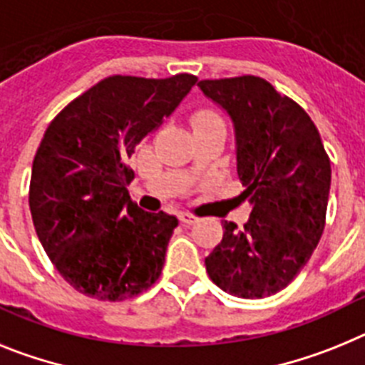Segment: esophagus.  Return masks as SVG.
Listing matches in <instances>:
<instances>
[{"label":"esophagus","instance_id":"esophagus-1","mask_svg":"<svg viewBox=\"0 0 365 365\" xmlns=\"http://www.w3.org/2000/svg\"><path fill=\"white\" fill-rule=\"evenodd\" d=\"M180 222H182L183 226H192V224L198 222V218L191 213H180Z\"/></svg>","mask_w":365,"mask_h":365}]
</instances>
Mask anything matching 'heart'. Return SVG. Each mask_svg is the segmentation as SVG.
I'll use <instances>...</instances> for the list:
<instances>
[{
  "instance_id": "1",
  "label": "heart",
  "mask_w": 365,
  "mask_h": 365,
  "mask_svg": "<svg viewBox=\"0 0 365 365\" xmlns=\"http://www.w3.org/2000/svg\"><path fill=\"white\" fill-rule=\"evenodd\" d=\"M192 126H204V125H213V123H222L220 117L213 112V110H198L195 115L191 117Z\"/></svg>"
}]
</instances>
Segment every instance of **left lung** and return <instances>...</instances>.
<instances>
[{
	"mask_svg": "<svg viewBox=\"0 0 365 365\" xmlns=\"http://www.w3.org/2000/svg\"><path fill=\"white\" fill-rule=\"evenodd\" d=\"M198 86L233 123L240 198L252 205L242 230L224 222L205 270L237 297L274 296L292 283L322 239L331 161L309 113L264 78L244 75Z\"/></svg>",
	"mask_w": 365,
	"mask_h": 365,
	"instance_id": "obj_1",
	"label": "left lung"
}]
</instances>
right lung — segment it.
<instances>
[{
    "label": "right lung",
    "mask_w": 365,
    "mask_h": 365,
    "mask_svg": "<svg viewBox=\"0 0 365 365\" xmlns=\"http://www.w3.org/2000/svg\"><path fill=\"white\" fill-rule=\"evenodd\" d=\"M198 78L113 75L58 113L33 161L29 207L58 274L101 301L134 297L156 283L178 218L130 200L126 160Z\"/></svg>",
    "instance_id": "right-lung-1"
}]
</instances>
